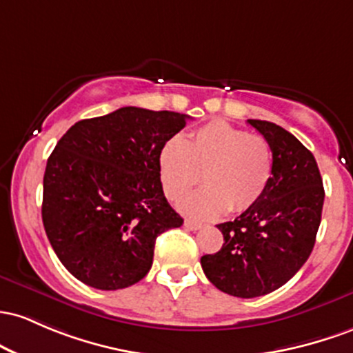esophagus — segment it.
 I'll return each instance as SVG.
<instances>
[{"label":"esophagus","instance_id":"34e87169","mask_svg":"<svg viewBox=\"0 0 353 353\" xmlns=\"http://www.w3.org/2000/svg\"><path fill=\"white\" fill-rule=\"evenodd\" d=\"M185 227H187L188 230H192V232H196V230H200L203 225L198 223V221H193V220H185Z\"/></svg>","mask_w":353,"mask_h":353}]
</instances>
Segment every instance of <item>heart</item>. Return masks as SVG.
I'll use <instances>...</instances> for the list:
<instances>
[{
	"instance_id": "b5f03b06",
	"label": "heart",
	"mask_w": 353,
	"mask_h": 353,
	"mask_svg": "<svg viewBox=\"0 0 353 353\" xmlns=\"http://www.w3.org/2000/svg\"><path fill=\"white\" fill-rule=\"evenodd\" d=\"M165 195L180 200L200 181L207 187L185 198L181 210L193 219L213 220L252 208L267 192L273 173L272 146L260 134L223 120L210 121L192 132L188 140L172 137L158 155Z\"/></svg>"
}]
</instances>
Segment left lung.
Masks as SVG:
<instances>
[{
  "mask_svg": "<svg viewBox=\"0 0 353 353\" xmlns=\"http://www.w3.org/2000/svg\"><path fill=\"white\" fill-rule=\"evenodd\" d=\"M248 125L272 146V180L252 208L216 225L223 245L200 260L210 282L240 299L270 294L302 268L314 250L325 198L310 150L270 121Z\"/></svg>",
  "mask_w": 353,
  "mask_h": 353,
  "instance_id": "8db88e82",
  "label": "left lung"
}]
</instances>
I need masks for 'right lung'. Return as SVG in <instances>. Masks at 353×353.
I'll use <instances>...</instances> for the list:
<instances>
[{
  "mask_svg": "<svg viewBox=\"0 0 353 353\" xmlns=\"http://www.w3.org/2000/svg\"><path fill=\"white\" fill-rule=\"evenodd\" d=\"M188 118L125 106L63 134L46 163L41 216L74 279L98 290L140 282L157 236L183 225L163 195L158 155Z\"/></svg>",
  "mask_w": 353,
  "mask_h": 353,
  "instance_id": "1",
  "label": "right lung"
}]
</instances>
